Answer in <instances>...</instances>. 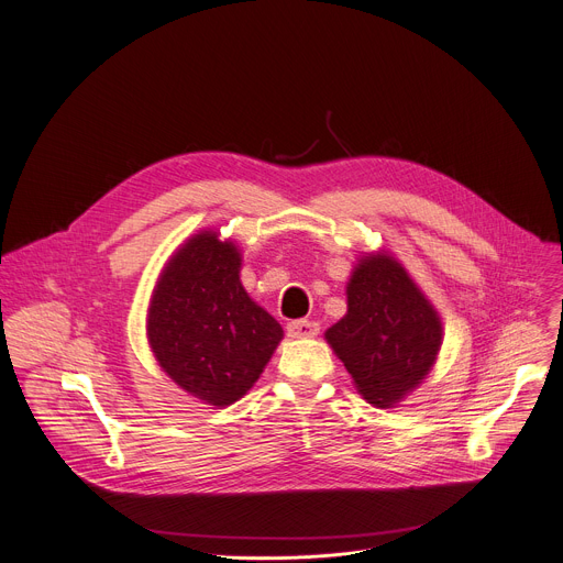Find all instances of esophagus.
Returning <instances> with one entry per match:
<instances>
[{"mask_svg": "<svg viewBox=\"0 0 563 563\" xmlns=\"http://www.w3.org/2000/svg\"><path fill=\"white\" fill-rule=\"evenodd\" d=\"M287 334L291 339L317 336L319 334V323H314V321H291V323H287Z\"/></svg>", "mask_w": 563, "mask_h": 563, "instance_id": "esophagus-1", "label": "esophagus"}]
</instances>
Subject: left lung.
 <instances>
[{"mask_svg":"<svg viewBox=\"0 0 563 563\" xmlns=\"http://www.w3.org/2000/svg\"><path fill=\"white\" fill-rule=\"evenodd\" d=\"M360 393L393 406L431 371L442 325L406 269L386 253L366 255L347 283V314L325 332Z\"/></svg>","mask_w":563,"mask_h":563,"instance_id":"obj_1","label":"left lung"}]
</instances>
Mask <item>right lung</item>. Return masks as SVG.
Masks as SVG:
<instances>
[{"label":"right lung","instance_id":"obj_1","mask_svg":"<svg viewBox=\"0 0 563 563\" xmlns=\"http://www.w3.org/2000/svg\"><path fill=\"white\" fill-rule=\"evenodd\" d=\"M147 336L159 366L184 390L229 406L261 377L283 328L246 296L238 249L199 233L164 269Z\"/></svg>","mask_w":563,"mask_h":563}]
</instances>
